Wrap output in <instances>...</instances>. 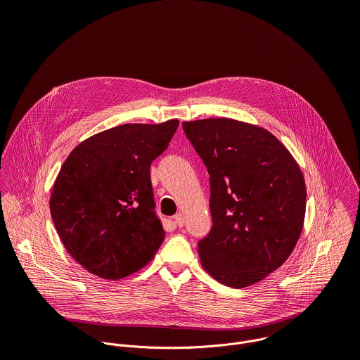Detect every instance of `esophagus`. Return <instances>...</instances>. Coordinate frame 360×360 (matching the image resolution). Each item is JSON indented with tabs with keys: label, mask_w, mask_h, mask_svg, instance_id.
Instances as JSON below:
<instances>
[{
	"label": "esophagus",
	"mask_w": 360,
	"mask_h": 360,
	"mask_svg": "<svg viewBox=\"0 0 360 360\" xmlns=\"http://www.w3.org/2000/svg\"><path fill=\"white\" fill-rule=\"evenodd\" d=\"M174 221H175V224H176V226H178V228H182V226L185 225V218H184V215H182V214L175 215V217H174Z\"/></svg>",
	"instance_id": "1"
}]
</instances>
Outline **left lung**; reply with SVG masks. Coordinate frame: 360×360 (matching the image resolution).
Instances as JSON below:
<instances>
[{"mask_svg": "<svg viewBox=\"0 0 360 360\" xmlns=\"http://www.w3.org/2000/svg\"><path fill=\"white\" fill-rule=\"evenodd\" d=\"M182 128L210 174L212 228L198 240L203 269L231 288L262 281L289 258L300 236V168L264 128L228 118Z\"/></svg>", "mask_w": 360, "mask_h": 360, "instance_id": "obj_1", "label": "left lung"}]
</instances>
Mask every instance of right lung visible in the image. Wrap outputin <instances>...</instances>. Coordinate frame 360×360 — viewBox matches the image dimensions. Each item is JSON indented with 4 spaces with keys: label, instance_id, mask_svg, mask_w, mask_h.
<instances>
[{
    "label": "right lung",
    "instance_id": "1",
    "mask_svg": "<svg viewBox=\"0 0 360 360\" xmlns=\"http://www.w3.org/2000/svg\"><path fill=\"white\" fill-rule=\"evenodd\" d=\"M178 125V120L120 125L85 139L65 160L49 210L65 249L88 272L121 279L160 249L165 231L149 168Z\"/></svg>",
    "mask_w": 360,
    "mask_h": 360
}]
</instances>
